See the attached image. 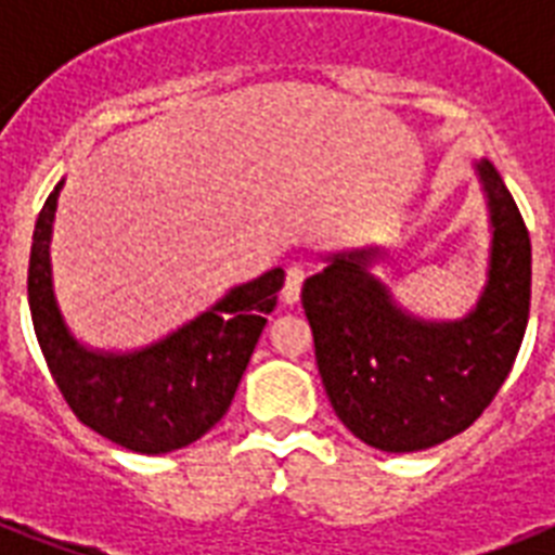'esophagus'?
Returning a JSON list of instances; mask_svg holds the SVG:
<instances>
[{"mask_svg": "<svg viewBox=\"0 0 555 555\" xmlns=\"http://www.w3.org/2000/svg\"><path fill=\"white\" fill-rule=\"evenodd\" d=\"M302 282H305V270L299 268V264L287 268L285 287H282V302H285V305L299 302V294H302Z\"/></svg>", "mask_w": 555, "mask_h": 555, "instance_id": "1", "label": "esophagus"}]
</instances>
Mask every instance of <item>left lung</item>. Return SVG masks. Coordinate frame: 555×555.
<instances>
[{
    "instance_id": "left-lung-1",
    "label": "left lung",
    "mask_w": 555,
    "mask_h": 555,
    "mask_svg": "<svg viewBox=\"0 0 555 555\" xmlns=\"http://www.w3.org/2000/svg\"><path fill=\"white\" fill-rule=\"evenodd\" d=\"M473 167L490 212V261L466 317L405 311L371 270L388 256L383 247L328 253L302 285L325 395L346 429L383 452H421L469 429L525 339L530 235L499 169L487 158Z\"/></svg>"
}]
</instances>
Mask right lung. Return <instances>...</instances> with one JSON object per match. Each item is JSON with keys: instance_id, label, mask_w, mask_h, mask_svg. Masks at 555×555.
<instances>
[{"instance_id": "1", "label": "right lung", "mask_w": 555, "mask_h": 555, "mask_svg": "<svg viewBox=\"0 0 555 555\" xmlns=\"http://www.w3.org/2000/svg\"><path fill=\"white\" fill-rule=\"evenodd\" d=\"M63 184L39 212L28 264L30 320L51 377L72 412L117 447L141 455L190 447L233 403L268 313L276 308L285 270L273 268L230 287L207 311L150 346L134 351L82 346L65 325L51 273V233Z\"/></svg>"}]
</instances>
